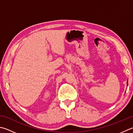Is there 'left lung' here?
<instances>
[{
	"mask_svg": "<svg viewBox=\"0 0 133 133\" xmlns=\"http://www.w3.org/2000/svg\"><path fill=\"white\" fill-rule=\"evenodd\" d=\"M127 85H128V81H127Z\"/></svg>",
	"mask_w": 133,
	"mask_h": 133,
	"instance_id": "1",
	"label": "left lung"
}]
</instances>
